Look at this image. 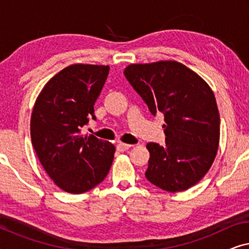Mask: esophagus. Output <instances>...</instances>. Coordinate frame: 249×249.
Wrapping results in <instances>:
<instances>
[{
  "mask_svg": "<svg viewBox=\"0 0 249 249\" xmlns=\"http://www.w3.org/2000/svg\"><path fill=\"white\" fill-rule=\"evenodd\" d=\"M132 145H129V144H124V142H119V144L117 145V149L119 152H124L127 151V149H129L131 147Z\"/></svg>",
  "mask_w": 249,
  "mask_h": 249,
  "instance_id": "obj_1",
  "label": "esophagus"
}]
</instances>
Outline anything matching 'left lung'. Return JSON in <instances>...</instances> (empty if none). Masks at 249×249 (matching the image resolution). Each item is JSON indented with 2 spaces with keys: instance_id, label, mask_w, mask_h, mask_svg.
<instances>
[{
  "instance_id": "1",
  "label": "left lung",
  "mask_w": 249,
  "mask_h": 249,
  "mask_svg": "<svg viewBox=\"0 0 249 249\" xmlns=\"http://www.w3.org/2000/svg\"><path fill=\"white\" fill-rule=\"evenodd\" d=\"M129 84L154 115H164L165 145L148 142L149 182L170 193L196 185L215 159L220 114L206 81L177 61L130 64Z\"/></svg>"
}]
</instances>
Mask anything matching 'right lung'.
<instances>
[{"label":"right lung","mask_w":249,"mask_h":249,"mask_svg":"<svg viewBox=\"0 0 249 249\" xmlns=\"http://www.w3.org/2000/svg\"><path fill=\"white\" fill-rule=\"evenodd\" d=\"M108 66L72 64L56 73L34 105L30 136L39 162L64 192H88L107 176L115 147L93 135H81L107 80Z\"/></svg>","instance_id":"add662e5"}]
</instances>
